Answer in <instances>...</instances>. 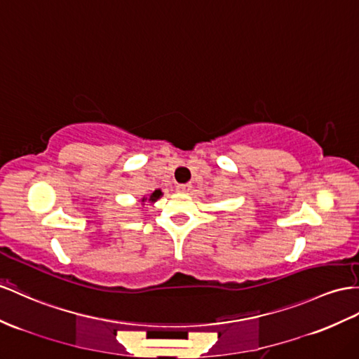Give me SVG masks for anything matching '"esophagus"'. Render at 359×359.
<instances>
[{"label": "esophagus", "mask_w": 359, "mask_h": 359, "mask_svg": "<svg viewBox=\"0 0 359 359\" xmlns=\"http://www.w3.org/2000/svg\"><path fill=\"white\" fill-rule=\"evenodd\" d=\"M191 188H192L191 183H185V185H177L176 189H177L179 192H189Z\"/></svg>", "instance_id": "esophagus-1"}]
</instances>
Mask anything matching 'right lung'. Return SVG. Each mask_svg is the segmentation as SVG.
<instances>
[{"mask_svg":"<svg viewBox=\"0 0 359 359\" xmlns=\"http://www.w3.org/2000/svg\"><path fill=\"white\" fill-rule=\"evenodd\" d=\"M161 197H162V191H161V189H156L154 192H151L149 198L142 197L141 201H142V203H144V201H149V203H154V201H158Z\"/></svg>","mask_w":359,"mask_h":359,"instance_id":"1","label":"right lung"}]
</instances>
